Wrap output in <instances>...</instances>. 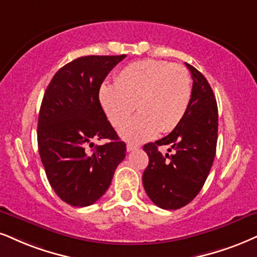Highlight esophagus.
Returning <instances> with one entry per match:
<instances>
[{
  "label": "esophagus",
  "instance_id": "obj_1",
  "mask_svg": "<svg viewBox=\"0 0 257 257\" xmlns=\"http://www.w3.org/2000/svg\"><path fill=\"white\" fill-rule=\"evenodd\" d=\"M126 149H127V151L130 153V151H135V150H137V149H139V145L128 143L127 145H126Z\"/></svg>",
  "mask_w": 257,
  "mask_h": 257
}]
</instances>
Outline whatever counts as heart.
<instances>
[{
  "label": "heart",
  "instance_id": "heart-1",
  "mask_svg": "<svg viewBox=\"0 0 257 257\" xmlns=\"http://www.w3.org/2000/svg\"><path fill=\"white\" fill-rule=\"evenodd\" d=\"M115 84L103 83L99 99L109 122L120 127L138 104L140 114L120 128V137L142 143L169 134L185 118L192 96V82L182 65L143 59L123 66Z\"/></svg>",
  "mask_w": 257,
  "mask_h": 257
}]
</instances>
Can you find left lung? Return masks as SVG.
<instances>
[{
	"label": "left lung",
	"mask_w": 257,
	"mask_h": 257,
	"mask_svg": "<svg viewBox=\"0 0 257 257\" xmlns=\"http://www.w3.org/2000/svg\"><path fill=\"white\" fill-rule=\"evenodd\" d=\"M193 78L192 96L185 118L175 130L155 143L144 145L149 164L143 186L151 201L164 210H177L201 191L214 157L218 139V107L210 83L194 66L187 64ZM169 145L173 155H162Z\"/></svg>",
	"instance_id": "obj_1"
}]
</instances>
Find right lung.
Here are the masks:
<instances>
[{
	"instance_id": "obj_1",
	"label": "right lung",
	"mask_w": 257,
	"mask_h": 257,
	"mask_svg": "<svg viewBox=\"0 0 257 257\" xmlns=\"http://www.w3.org/2000/svg\"><path fill=\"white\" fill-rule=\"evenodd\" d=\"M85 56L56 72L44 94L38 119V148L50 185L66 204L84 207L97 201L125 158L126 144L114 131L99 100L108 72L125 58ZM97 139L108 144L86 148Z\"/></svg>"
}]
</instances>
